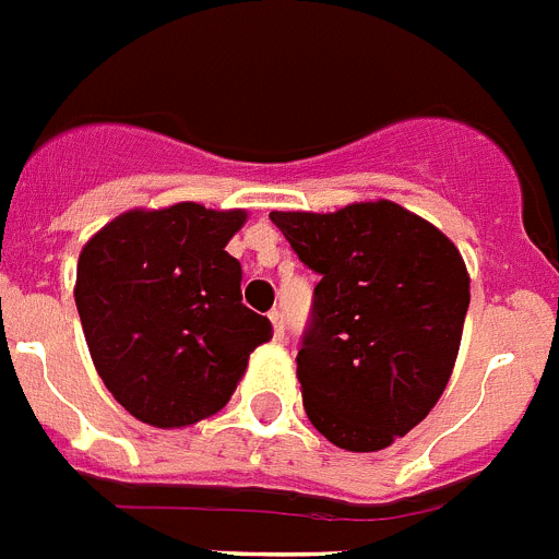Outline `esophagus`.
I'll return each mask as SVG.
<instances>
[{
    "instance_id": "obj_1",
    "label": "esophagus",
    "mask_w": 559,
    "mask_h": 559,
    "mask_svg": "<svg viewBox=\"0 0 559 559\" xmlns=\"http://www.w3.org/2000/svg\"><path fill=\"white\" fill-rule=\"evenodd\" d=\"M269 319H271V325H274V338H283L285 336V317H283V311H271Z\"/></svg>"
}]
</instances>
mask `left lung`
Instances as JSON below:
<instances>
[{
	"mask_svg": "<svg viewBox=\"0 0 559 559\" xmlns=\"http://www.w3.org/2000/svg\"><path fill=\"white\" fill-rule=\"evenodd\" d=\"M271 221L322 276L297 353L305 413L342 450H384L450 381L469 308L464 260L447 234L390 200Z\"/></svg>",
	"mask_w": 559,
	"mask_h": 559,
	"instance_id": "obj_1",
	"label": "left lung"
}]
</instances>
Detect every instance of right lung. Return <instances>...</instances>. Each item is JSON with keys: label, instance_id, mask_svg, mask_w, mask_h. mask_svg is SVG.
Instances as JSON below:
<instances>
[{"label": "right lung", "instance_id": "1", "mask_svg": "<svg viewBox=\"0 0 559 559\" xmlns=\"http://www.w3.org/2000/svg\"><path fill=\"white\" fill-rule=\"evenodd\" d=\"M242 223V209H132L81 248L75 308L90 356L138 421L169 429L214 416L274 336L242 305V269L226 251Z\"/></svg>", "mask_w": 559, "mask_h": 559}]
</instances>
